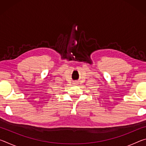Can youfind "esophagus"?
I'll list each match as a JSON object with an SVG mask.
<instances>
[{"label": "esophagus", "instance_id": "obj_1", "mask_svg": "<svg viewBox=\"0 0 146 146\" xmlns=\"http://www.w3.org/2000/svg\"><path fill=\"white\" fill-rule=\"evenodd\" d=\"M73 82H74V84H75V85H76V84H78V81L75 80V81H74Z\"/></svg>", "mask_w": 146, "mask_h": 146}]
</instances>
